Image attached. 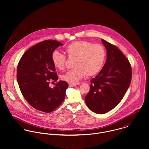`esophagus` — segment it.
Returning <instances> with one entry per match:
<instances>
[{"instance_id": "1", "label": "esophagus", "mask_w": 149, "mask_h": 149, "mask_svg": "<svg viewBox=\"0 0 149 149\" xmlns=\"http://www.w3.org/2000/svg\"><path fill=\"white\" fill-rule=\"evenodd\" d=\"M76 86V84H69V87H73V86Z\"/></svg>"}]
</instances>
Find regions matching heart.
Instances as JSON below:
<instances>
[{
	"label": "heart",
	"instance_id": "1",
	"mask_svg": "<svg viewBox=\"0 0 149 149\" xmlns=\"http://www.w3.org/2000/svg\"><path fill=\"white\" fill-rule=\"evenodd\" d=\"M69 57L76 58L74 69L68 71L61 76L62 80L71 84H77L85 77L97 74L102 69L106 59V50L100 44H93L86 41H77L69 44L65 48ZM54 66L60 70L66 65V57L58 51L52 54Z\"/></svg>",
	"mask_w": 149,
	"mask_h": 149
}]
</instances>
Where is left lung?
Here are the masks:
<instances>
[{"label": "left lung", "instance_id": "1", "mask_svg": "<svg viewBox=\"0 0 149 149\" xmlns=\"http://www.w3.org/2000/svg\"><path fill=\"white\" fill-rule=\"evenodd\" d=\"M102 41L107 50L106 62L91 80L90 91L85 96L88 108L98 114L106 113L120 102L132 77L131 65L121 50L103 39Z\"/></svg>", "mask_w": 149, "mask_h": 149}]
</instances>
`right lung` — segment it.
Instances as JSON below:
<instances>
[{
	"instance_id": "right-lung-1",
	"label": "right lung",
	"mask_w": 149,
	"mask_h": 149,
	"mask_svg": "<svg viewBox=\"0 0 149 149\" xmlns=\"http://www.w3.org/2000/svg\"><path fill=\"white\" fill-rule=\"evenodd\" d=\"M62 43L53 40L39 42L29 49L18 65L17 78L22 94L28 103L37 110L49 113L64 102L68 88L60 81L53 88L49 81H57L58 76L52 60L53 52Z\"/></svg>"
}]
</instances>
